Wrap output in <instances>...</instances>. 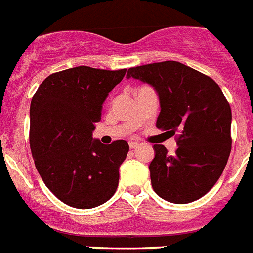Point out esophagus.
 I'll return each instance as SVG.
<instances>
[{
	"label": "esophagus",
	"instance_id": "obj_1",
	"mask_svg": "<svg viewBox=\"0 0 253 253\" xmlns=\"http://www.w3.org/2000/svg\"><path fill=\"white\" fill-rule=\"evenodd\" d=\"M129 149H137L138 146H140L141 143H138V142H136V141H129Z\"/></svg>",
	"mask_w": 253,
	"mask_h": 253
}]
</instances>
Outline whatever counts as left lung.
Wrapping results in <instances>:
<instances>
[{"mask_svg":"<svg viewBox=\"0 0 253 253\" xmlns=\"http://www.w3.org/2000/svg\"><path fill=\"white\" fill-rule=\"evenodd\" d=\"M131 77L156 89L161 107L156 127L176 138L172 155L154 145L149 169L155 193L176 204L199 199L217 183L231 154L228 101L211 77L179 61L129 68Z\"/></svg>","mask_w":253,"mask_h":253,"instance_id":"1","label":"left lung"}]
</instances>
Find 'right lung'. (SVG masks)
Segmentation results:
<instances>
[{"label": "right lung", "instance_id": "add662e5", "mask_svg": "<svg viewBox=\"0 0 253 253\" xmlns=\"http://www.w3.org/2000/svg\"><path fill=\"white\" fill-rule=\"evenodd\" d=\"M126 69L76 67L50 74L30 106V147L42 181L63 203L89 209L106 203L118 186L125 140H93L107 95Z\"/></svg>", "mask_w": 253, "mask_h": 253}]
</instances>
